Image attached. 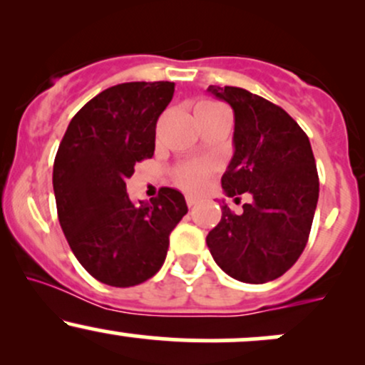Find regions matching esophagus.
I'll return each instance as SVG.
<instances>
[{
    "label": "esophagus",
    "instance_id": "1",
    "mask_svg": "<svg viewBox=\"0 0 365 365\" xmlns=\"http://www.w3.org/2000/svg\"><path fill=\"white\" fill-rule=\"evenodd\" d=\"M197 202H199V199H195V197H192V195H188V197H187V204H188V207L195 206Z\"/></svg>",
    "mask_w": 365,
    "mask_h": 365
}]
</instances>
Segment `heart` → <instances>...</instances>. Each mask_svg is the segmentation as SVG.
Wrapping results in <instances>:
<instances>
[{"instance_id":"obj_1","label":"heart","mask_w":365,"mask_h":365,"mask_svg":"<svg viewBox=\"0 0 365 365\" xmlns=\"http://www.w3.org/2000/svg\"><path fill=\"white\" fill-rule=\"evenodd\" d=\"M204 106H215V104L206 103ZM211 173L212 166L207 165V163H188V165H182L175 171V182L183 190L195 194V192L202 190Z\"/></svg>"}]
</instances>
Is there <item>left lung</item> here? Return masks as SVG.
<instances>
[{"label": "left lung", "instance_id": "1", "mask_svg": "<svg viewBox=\"0 0 365 365\" xmlns=\"http://www.w3.org/2000/svg\"><path fill=\"white\" fill-rule=\"evenodd\" d=\"M235 115L232 161L221 185L226 195L250 194L244 212L221 206L206 238L226 274L244 283L273 282L307 245L319 199V177L309 137L283 108L240 87L207 89Z\"/></svg>", "mask_w": 365, "mask_h": 365}]
</instances>
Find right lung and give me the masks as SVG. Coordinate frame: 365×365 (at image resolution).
I'll return each mask as SVG.
<instances>
[{
    "label": "right lung",
    "mask_w": 365,
    "mask_h": 365,
    "mask_svg": "<svg viewBox=\"0 0 365 365\" xmlns=\"http://www.w3.org/2000/svg\"><path fill=\"white\" fill-rule=\"evenodd\" d=\"M173 82H127L92 98L70 121L53 166L58 220L70 249L98 282L127 288L161 269L185 197L159 188L149 202L127 194V178L153 158L156 123Z\"/></svg>",
    "instance_id": "obj_1"
}]
</instances>
